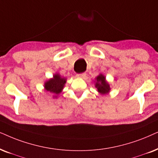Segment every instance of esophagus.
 <instances>
[{
	"label": "esophagus",
	"mask_w": 158,
	"mask_h": 158,
	"mask_svg": "<svg viewBox=\"0 0 158 158\" xmlns=\"http://www.w3.org/2000/svg\"><path fill=\"white\" fill-rule=\"evenodd\" d=\"M77 77H81V78H85L86 77V73H80V74L77 75Z\"/></svg>",
	"instance_id": "34e87169"
}]
</instances>
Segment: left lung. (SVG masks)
<instances>
[{
    "mask_svg": "<svg viewBox=\"0 0 158 158\" xmlns=\"http://www.w3.org/2000/svg\"><path fill=\"white\" fill-rule=\"evenodd\" d=\"M95 87L97 89V91L101 94H106L110 91V84L106 81L105 77L102 74H99L95 78Z\"/></svg>",
    "mask_w": 158,
    "mask_h": 158,
    "instance_id": "obj_1",
    "label": "left lung"
}]
</instances>
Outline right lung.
I'll list each match as a JSON object with an SVG mask.
<instances>
[{
	"label": "right lung",
	"mask_w": 158,
	"mask_h": 158,
	"mask_svg": "<svg viewBox=\"0 0 158 158\" xmlns=\"http://www.w3.org/2000/svg\"><path fill=\"white\" fill-rule=\"evenodd\" d=\"M66 82V78L62 77L59 74H55L53 78L49 79L45 83L44 88L49 93L54 94V97H56L62 91Z\"/></svg>",
	"instance_id": "right-lung-1"
}]
</instances>
